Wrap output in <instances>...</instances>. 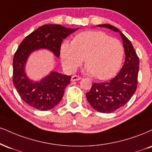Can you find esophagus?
<instances>
[{"instance_id":"esophagus-1","label":"esophagus","mask_w":152,"mask_h":152,"mask_svg":"<svg viewBox=\"0 0 152 152\" xmlns=\"http://www.w3.org/2000/svg\"><path fill=\"white\" fill-rule=\"evenodd\" d=\"M81 77L79 76H77V75H74V76H72L71 77V81H78V80H81Z\"/></svg>"}]
</instances>
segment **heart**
I'll return each mask as SVG.
<instances>
[{"mask_svg": "<svg viewBox=\"0 0 152 152\" xmlns=\"http://www.w3.org/2000/svg\"><path fill=\"white\" fill-rule=\"evenodd\" d=\"M123 56L121 42L100 31L83 32L73 42L65 41L61 46V61L67 71H74L85 57L86 70L99 80L113 77L120 68Z\"/></svg>", "mask_w": 152, "mask_h": 152, "instance_id": "b5f03b06", "label": "heart"}]
</instances>
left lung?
I'll return each instance as SVG.
<instances>
[{
    "mask_svg": "<svg viewBox=\"0 0 152 152\" xmlns=\"http://www.w3.org/2000/svg\"><path fill=\"white\" fill-rule=\"evenodd\" d=\"M98 26L120 32L125 49V63L115 77L104 83H94L86 93V99L94 109L110 113L125 105L136 91L140 59L131 42L118 28L109 24Z\"/></svg>",
    "mask_w": 152,
    "mask_h": 152,
    "instance_id": "left-lung-1",
    "label": "left lung"
}]
</instances>
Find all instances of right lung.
I'll return each mask as SVG.
<instances>
[{"label": "right lung", "instance_id": "right-lung-1", "mask_svg": "<svg viewBox=\"0 0 152 152\" xmlns=\"http://www.w3.org/2000/svg\"><path fill=\"white\" fill-rule=\"evenodd\" d=\"M78 29L67 28L61 25H45L22 41L14 54L12 81L18 94L27 105L39 110L52 109L61 100L71 78V76L52 71L39 82L30 81L25 72L29 55L36 49H47L58 57L63 39Z\"/></svg>", "mask_w": 152, "mask_h": 152}]
</instances>
